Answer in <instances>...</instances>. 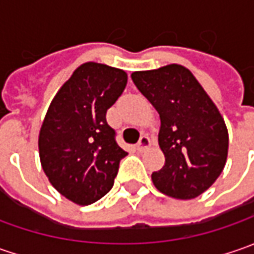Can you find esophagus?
Masks as SVG:
<instances>
[{
	"instance_id": "esophagus-1",
	"label": "esophagus",
	"mask_w": 254,
	"mask_h": 254,
	"mask_svg": "<svg viewBox=\"0 0 254 254\" xmlns=\"http://www.w3.org/2000/svg\"><path fill=\"white\" fill-rule=\"evenodd\" d=\"M150 145H151V140H150V137H148V135H142L141 138H140V141L137 142V150H138L140 152L145 151Z\"/></svg>"
}]
</instances>
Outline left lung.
<instances>
[{"instance_id": "left-lung-1", "label": "left lung", "mask_w": 254, "mask_h": 254, "mask_svg": "<svg viewBox=\"0 0 254 254\" xmlns=\"http://www.w3.org/2000/svg\"><path fill=\"white\" fill-rule=\"evenodd\" d=\"M137 89L160 114L158 144L165 164L152 172L155 188L175 199H193L225 168L229 134L222 114L190 69L172 64L132 72Z\"/></svg>"}]
</instances>
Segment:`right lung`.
Instances as JSON below:
<instances>
[{"instance_id": "1", "label": "right lung", "mask_w": 254, "mask_h": 254, "mask_svg": "<svg viewBox=\"0 0 254 254\" xmlns=\"http://www.w3.org/2000/svg\"><path fill=\"white\" fill-rule=\"evenodd\" d=\"M126 84L122 69L86 62L64 82L46 112L38 138L42 170L55 190L77 205H90L112 190L127 155L106 122Z\"/></svg>"}]
</instances>
